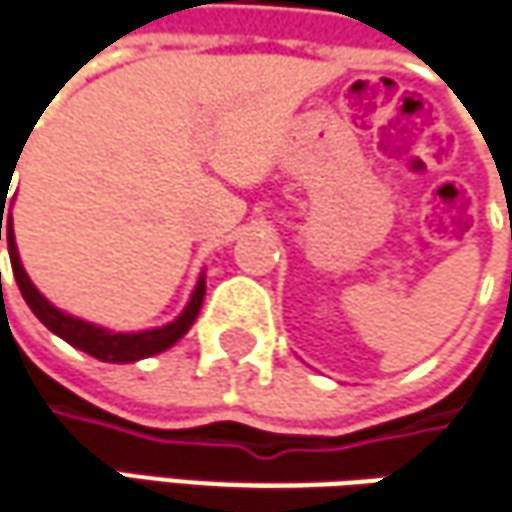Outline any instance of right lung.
Here are the masks:
<instances>
[{
	"label": "right lung",
	"instance_id": "right-lung-1",
	"mask_svg": "<svg viewBox=\"0 0 512 512\" xmlns=\"http://www.w3.org/2000/svg\"><path fill=\"white\" fill-rule=\"evenodd\" d=\"M8 186L10 184L0 186V240L2 235L8 238L10 266H13L16 286L22 291V297H25V303L30 306V311H33L53 334H59L64 343H70L73 348H81L84 354H90V357H96V360L101 362H135L144 360V357H152V354L167 351V348H172V345L178 343L186 331L192 328L198 311H201L203 294H206L203 277L198 280L195 291H192L189 306H186L184 314H181L175 323H169V326L164 328H152V331H138V334H113V331H107V328L90 326V323L76 320V317L64 314V311H59L56 306H50L45 297L36 291V286L30 283V277H27L25 269H22V263H19L16 240H13V221H10V215L5 218V203H8V192H5V189H8Z\"/></svg>",
	"mask_w": 512,
	"mask_h": 512
}]
</instances>
